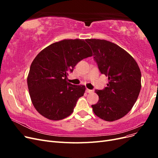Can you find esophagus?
<instances>
[{
    "mask_svg": "<svg viewBox=\"0 0 158 158\" xmlns=\"http://www.w3.org/2000/svg\"><path fill=\"white\" fill-rule=\"evenodd\" d=\"M85 92H86V93H88V94H92V93H93V90L89 89L86 88V89H85Z\"/></svg>",
    "mask_w": 158,
    "mask_h": 158,
    "instance_id": "1",
    "label": "esophagus"
}]
</instances>
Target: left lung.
I'll use <instances>...</instances> for the list:
<instances>
[{
	"label": "left lung",
	"instance_id": "8db88e82",
	"mask_svg": "<svg viewBox=\"0 0 158 158\" xmlns=\"http://www.w3.org/2000/svg\"><path fill=\"white\" fill-rule=\"evenodd\" d=\"M94 52L100 73L108 77L107 86L95 89L99 96L92 105L96 115L114 121L131 111L141 89V72L136 60L117 45L106 40H85Z\"/></svg>",
	"mask_w": 158,
	"mask_h": 158
}]
</instances>
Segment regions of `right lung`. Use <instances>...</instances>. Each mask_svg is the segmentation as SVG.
I'll list each match as a JSON object with an SVG mask.
<instances>
[{"label": "right lung", "instance_id": "right-lung-1", "mask_svg": "<svg viewBox=\"0 0 158 158\" xmlns=\"http://www.w3.org/2000/svg\"><path fill=\"white\" fill-rule=\"evenodd\" d=\"M92 56L84 40H64L47 47L30 66L27 82L33 106L41 115L53 121L69 117L84 85L67 82L69 73L80 60Z\"/></svg>", "mask_w": 158, "mask_h": 158}]
</instances>
